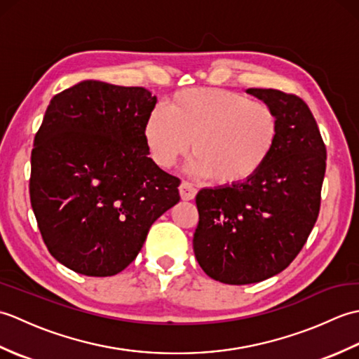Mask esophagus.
I'll return each mask as SVG.
<instances>
[{"label": "esophagus", "mask_w": 359, "mask_h": 359, "mask_svg": "<svg viewBox=\"0 0 359 359\" xmlns=\"http://www.w3.org/2000/svg\"><path fill=\"white\" fill-rule=\"evenodd\" d=\"M179 191H180V197L184 201H193L197 194V189L189 184V182H182L179 187Z\"/></svg>", "instance_id": "34e87169"}]
</instances>
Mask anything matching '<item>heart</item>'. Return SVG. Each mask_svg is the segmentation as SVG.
<instances>
[{
	"instance_id": "obj_1",
	"label": "heart",
	"mask_w": 359,
	"mask_h": 359,
	"mask_svg": "<svg viewBox=\"0 0 359 359\" xmlns=\"http://www.w3.org/2000/svg\"><path fill=\"white\" fill-rule=\"evenodd\" d=\"M143 135L152 160L171 168L191 147L189 171L219 185L253 177L270 158L279 137V118L270 104L228 89L191 88L156 106Z\"/></svg>"
}]
</instances>
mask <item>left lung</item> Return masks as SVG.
I'll list each match as a JSON object with an SVG mask.
<instances>
[{
	"label": "left lung",
	"instance_id": "left-lung-1",
	"mask_svg": "<svg viewBox=\"0 0 359 359\" xmlns=\"http://www.w3.org/2000/svg\"><path fill=\"white\" fill-rule=\"evenodd\" d=\"M247 93L276 112V147L251 179L196 196V259L210 278L231 285L269 279L299 255L319 215L327 158L316 120L301 97L278 89Z\"/></svg>",
	"mask_w": 359,
	"mask_h": 359
}]
</instances>
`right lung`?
Returning <instances> with one entry per match:
<instances>
[{
    "label": "right lung",
    "instance_id": "right-lung-1",
    "mask_svg": "<svg viewBox=\"0 0 359 359\" xmlns=\"http://www.w3.org/2000/svg\"><path fill=\"white\" fill-rule=\"evenodd\" d=\"M157 103L140 86L86 80L53 95L35 134L29 193L49 253L75 273L114 276L180 201V179L148 157Z\"/></svg>",
    "mask_w": 359,
    "mask_h": 359
}]
</instances>
